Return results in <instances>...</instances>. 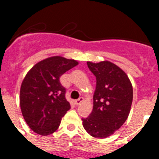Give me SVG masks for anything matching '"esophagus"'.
<instances>
[{
  "mask_svg": "<svg viewBox=\"0 0 159 159\" xmlns=\"http://www.w3.org/2000/svg\"><path fill=\"white\" fill-rule=\"evenodd\" d=\"M83 101H84V98H82V97H80V98H79L78 99H76V100H75V105H80L81 103V102H83Z\"/></svg>",
  "mask_w": 159,
  "mask_h": 159,
  "instance_id": "34e87169",
  "label": "esophagus"
}]
</instances>
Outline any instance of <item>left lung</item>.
<instances>
[{
  "instance_id": "left-lung-1",
  "label": "left lung",
  "mask_w": 159,
  "mask_h": 159,
  "mask_svg": "<svg viewBox=\"0 0 159 159\" xmlns=\"http://www.w3.org/2000/svg\"><path fill=\"white\" fill-rule=\"evenodd\" d=\"M88 67L96 77L93 109L82 119L83 126L90 135L105 139L112 135L128 118L133 100V88L123 70L105 60L88 61Z\"/></svg>"
}]
</instances>
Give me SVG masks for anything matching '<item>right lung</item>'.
I'll return each mask as SVG.
<instances>
[{"label":"right lung","instance_id":"right-lung-1","mask_svg":"<svg viewBox=\"0 0 159 159\" xmlns=\"http://www.w3.org/2000/svg\"><path fill=\"white\" fill-rule=\"evenodd\" d=\"M78 64L55 56L38 62L26 74L20 90V105L25 122L35 133L46 136L58 129L71 108L60 77Z\"/></svg>","mask_w":159,"mask_h":159}]
</instances>
